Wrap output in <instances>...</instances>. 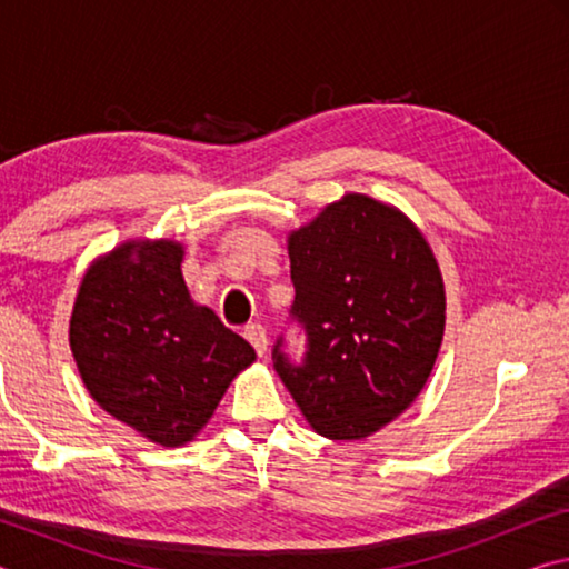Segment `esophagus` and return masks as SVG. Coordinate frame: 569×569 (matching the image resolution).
Here are the masks:
<instances>
[{"mask_svg": "<svg viewBox=\"0 0 569 569\" xmlns=\"http://www.w3.org/2000/svg\"><path fill=\"white\" fill-rule=\"evenodd\" d=\"M243 336L248 339V343L253 346L258 356H266L268 351V336H266V329L261 323H248L243 329Z\"/></svg>", "mask_w": 569, "mask_h": 569, "instance_id": "esophagus-1", "label": "esophagus"}]
</instances>
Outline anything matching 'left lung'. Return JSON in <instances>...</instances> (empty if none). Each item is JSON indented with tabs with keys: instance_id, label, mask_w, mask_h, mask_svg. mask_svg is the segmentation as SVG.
Instances as JSON below:
<instances>
[{
	"instance_id": "obj_1",
	"label": "left lung",
	"mask_w": 569,
	"mask_h": 569,
	"mask_svg": "<svg viewBox=\"0 0 569 569\" xmlns=\"http://www.w3.org/2000/svg\"><path fill=\"white\" fill-rule=\"evenodd\" d=\"M296 298L273 369L308 423L331 439H363L417 399L445 336V283L427 240L399 210L346 196L288 238Z\"/></svg>"
}]
</instances>
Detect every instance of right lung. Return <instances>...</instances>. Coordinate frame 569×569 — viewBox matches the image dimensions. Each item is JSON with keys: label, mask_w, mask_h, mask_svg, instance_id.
<instances>
[{"label": "right lung", "mask_w": 569, "mask_h": 569, "mask_svg": "<svg viewBox=\"0 0 569 569\" xmlns=\"http://www.w3.org/2000/svg\"><path fill=\"white\" fill-rule=\"evenodd\" d=\"M180 261L170 240L112 250L84 276L70 321L92 399L162 447L196 437L256 359L243 336L190 301Z\"/></svg>", "instance_id": "1"}]
</instances>
